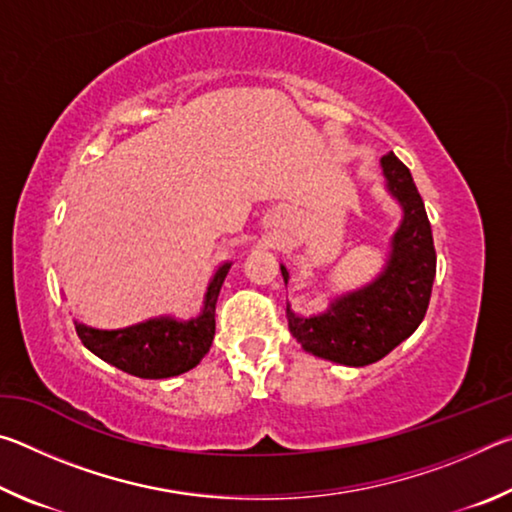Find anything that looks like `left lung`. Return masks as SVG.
<instances>
[{"instance_id": "obj_1", "label": "left lung", "mask_w": 512, "mask_h": 512, "mask_svg": "<svg viewBox=\"0 0 512 512\" xmlns=\"http://www.w3.org/2000/svg\"><path fill=\"white\" fill-rule=\"evenodd\" d=\"M381 171L386 189L402 207L386 266L366 287L334 298L323 314L300 316L287 305L289 329L302 348L354 368L384 359L409 339L427 314L436 277L431 223L411 171L393 151L381 158ZM280 271L289 282L287 266L280 264Z\"/></svg>"}]
</instances>
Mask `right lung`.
Returning <instances> with one entry per match:
<instances>
[{
    "label": "right lung",
    "mask_w": 512,
    "mask_h": 512,
    "mask_svg": "<svg viewBox=\"0 0 512 512\" xmlns=\"http://www.w3.org/2000/svg\"><path fill=\"white\" fill-rule=\"evenodd\" d=\"M232 262H225L207 284L201 316L176 320L160 316L124 329H94L76 320V334L92 354L142 379L183 375L201 363L214 341V311Z\"/></svg>",
    "instance_id": "1"
}]
</instances>
